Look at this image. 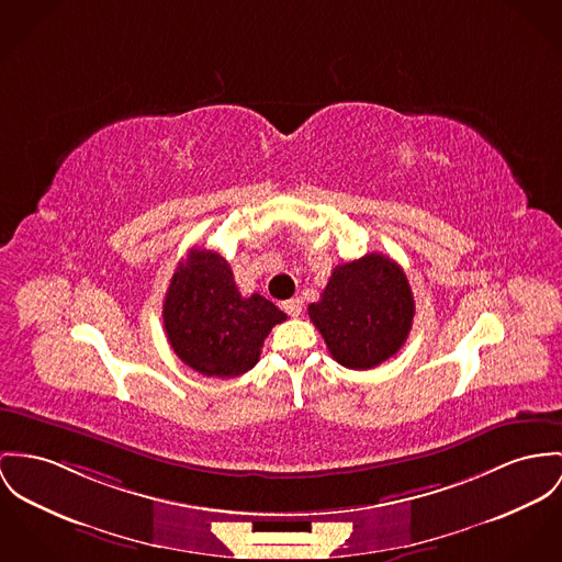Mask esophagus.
<instances>
[{
    "mask_svg": "<svg viewBox=\"0 0 562 562\" xmlns=\"http://www.w3.org/2000/svg\"><path fill=\"white\" fill-rule=\"evenodd\" d=\"M289 316H300L302 314V302L295 297V300H286L280 305Z\"/></svg>",
    "mask_w": 562,
    "mask_h": 562,
    "instance_id": "obj_1",
    "label": "esophagus"
}]
</instances>
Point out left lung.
Here are the masks:
<instances>
[{
    "mask_svg": "<svg viewBox=\"0 0 562 562\" xmlns=\"http://www.w3.org/2000/svg\"><path fill=\"white\" fill-rule=\"evenodd\" d=\"M307 314L340 366L370 370L406 342L415 300L404 269L372 252L338 265Z\"/></svg>",
    "mask_w": 562,
    "mask_h": 562,
    "instance_id": "left-lung-1",
    "label": "left lung"
}]
</instances>
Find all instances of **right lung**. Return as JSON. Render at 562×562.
Segmentation results:
<instances>
[{
  "label": "right lung",
  "mask_w": 562,
  "mask_h": 562,
  "mask_svg": "<svg viewBox=\"0 0 562 562\" xmlns=\"http://www.w3.org/2000/svg\"><path fill=\"white\" fill-rule=\"evenodd\" d=\"M162 318L169 345L186 366L233 379L257 366L265 338L286 314L259 293L244 297L224 257L192 248L175 269Z\"/></svg>",
  "instance_id": "right-lung-1"
}]
</instances>
